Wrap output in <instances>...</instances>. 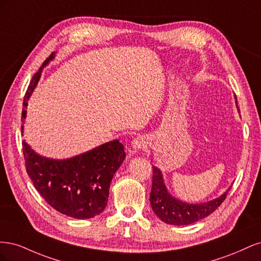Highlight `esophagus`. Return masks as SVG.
<instances>
[{
  "label": "esophagus",
  "instance_id": "esophagus-1",
  "mask_svg": "<svg viewBox=\"0 0 261 261\" xmlns=\"http://www.w3.org/2000/svg\"><path fill=\"white\" fill-rule=\"evenodd\" d=\"M146 147V139L143 136H138L132 141V147L129 148V151L136 152L139 149H144Z\"/></svg>",
  "mask_w": 261,
  "mask_h": 261
}]
</instances>
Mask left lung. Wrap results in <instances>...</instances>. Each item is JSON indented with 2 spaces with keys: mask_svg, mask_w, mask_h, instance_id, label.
Returning <instances> with one entry per match:
<instances>
[{
  "mask_svg": "<svg viewBox=\"0 0 261 261\" xmlns=\"http://www.w3.org/2000/svg\"><path fill=\"white\" fill-rule=\"evenodd\" d=\"M236 98V97H235ZM152 187L150 193V203L155 216L163 222L173 225H187L208 217L222 203L227 192L219 198L204 203L191 204L172 197L164 185L161 171L152 167Z\"/></svg>",
  "mask_w": 261,
  "mask_h": 261,
  "instance_id": "left-lung-1",
  "label": "left lung"
}]
</instances>
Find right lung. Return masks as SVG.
<instances>
[{
    "label": "right lung",
    "instance_id": "1",
    "mask_svg": "<svg viewBox=\"0 0 261 261\" xmlns=\"http://www.w3.org/2000/svg\"><path fill=\"white\" fill-rule=\"evenodd\" d=\"M53 53L34 75L23 98L21 121L26 117L27 101L40 78L43 66L53 59ZM23 126H21L22 132ZM26 170L44 200L63 215L75 219H89L105 210L109 188L116 170L125 159L124 146L113 140L88 152L66 160H53L34 152L22 141Z\"/></svg>",
    "mask_w": 261,
    "mask_h": 261
}]
</instances>
